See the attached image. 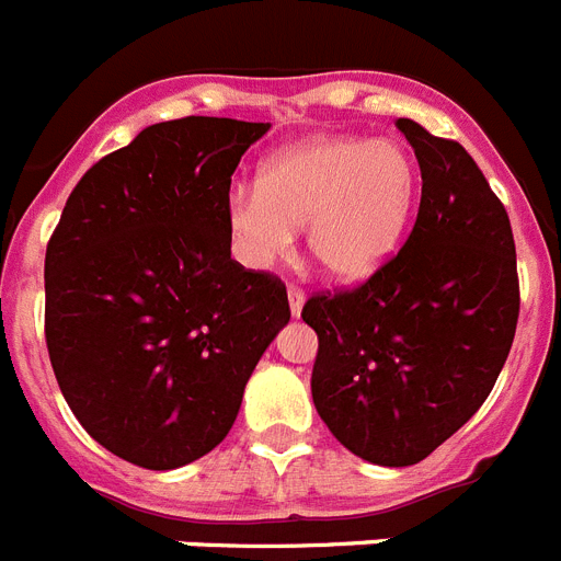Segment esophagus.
<instances>
[{
    "label": "esophagus",
    "mask_w": 561,
    "mask_h": 561,
    "mask_svg": "<svg viewBox=\"0 0 561 561\" xmlns=\"http://www.w3.org/2000/svg\"><path fill=\"white\" fill-rule=\"evenodd\" d=\"M306 304V291L300 289V286H289V309L295 318H300V309H304Z\"/></svg>",
    "instance_id": "34e87169"
}]
</instances>
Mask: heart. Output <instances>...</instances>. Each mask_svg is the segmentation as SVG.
Wrapping results in <instances>:
<instances>
[{
  "mask_svg": "<svg viewBox=\"0 0 561 561\" xmlns=\"http://www.w3.org/2000/svg\"><path fill=\"white\" fill-rule=\"evenodd\" d=\"M417 164L389 138L318 136L272 152L257 184H238L224 201L232 247L247 266L286 255L295 229L323 275L363 280L389 261L417 201Z\"/></svg>",
  "mask_w": 561,
  "mask_h": 561,
  "instance_id": "heart-1",
  "label": "heart"
}]
</instances>
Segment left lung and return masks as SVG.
I'll return each instance as SVG.
<instances>
[{
	"mask_svg": "<svg viewBox=\"0 0 561 561\" xmlns=\"http://www.w3.org/2000/svg\"><path fill=\"white\" fill-rule=\"evenodd\" d=\"M423 175L414 229L366 284L306 300L312 400L357 457L403 468L477 414L508 360L519 277L508 213L466 147L397 118Z\"/></svg>",
	"mask_w": 561,
	"mask_h": 561,
	"instance_id": "obj_1",
	"label": "left lung"
}]
</instances>
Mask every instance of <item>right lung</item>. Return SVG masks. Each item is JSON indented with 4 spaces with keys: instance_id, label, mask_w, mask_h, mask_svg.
Instances as JSON below:
<instances>
[{
    "instance_id": "right-lung-1",
    "label": "right lung",
    "mask_w": 561,
    "mask_h": 561,
    "mask_svg": "<svg viewBox=\"0 0 561 561\" xmlns=\"http://www.w3.org/2000/svg\"><path fill=\"white\" fill-rule=\"evenodd\" d=\"M270 124L186 116L95 161L45 255V337L99 445L170 471L221 443L289 323L280 277L232 261L224 201Z\"/></svg>"
}]
</instances>
